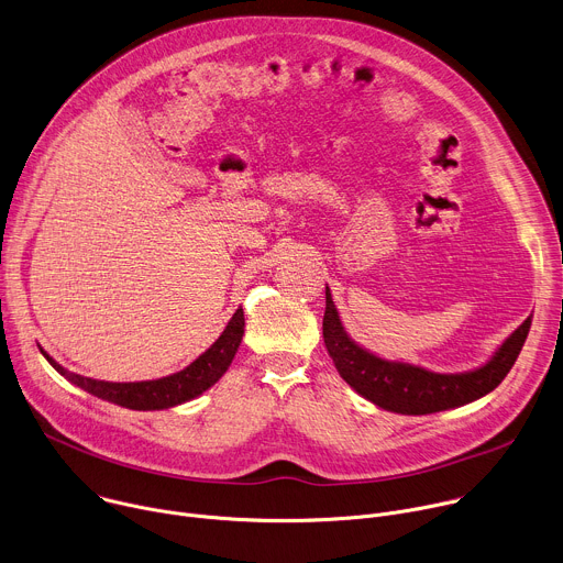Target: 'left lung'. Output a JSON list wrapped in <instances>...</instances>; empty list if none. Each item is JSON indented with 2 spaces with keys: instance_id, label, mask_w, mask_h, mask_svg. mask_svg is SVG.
<instances>
[{
  "instance_id": "obj_1",
  "label": "left lung",
  "mask_w": 563,
  "mask_h": 563,
  "mask_svg": "<svg viewBox=\"0 0 563 563\" xmlns=\"http://www.w3.org/2000/svg\"><path fill=\"white\" fill-rule=\"evenodd\" d=\"M530 323L532 320L526 318L484 367L463 374H437L410 363L378 358L358 347L343 330L330 287H325L323 339L339 374L374 406L396 415H432L465 406L493 391L512 369Z\"/></svg>"
}]
</instances>
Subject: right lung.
<instances>
[{"label":"right lung","instance_id":"right-lung-1","mask_svg":"<svg viewBox=\"0 0 563 563\" xmlns=\"http://www.w3.org/2000/svg\"><path fill=\"white\" fill-rule=\"evenodd\" d=\"M245 334V311L243 307L235 309L231 316L229 325L218 336V341L200 354L189 367L183 372H176L172 376L157 378V380H137V383H109V380H96L79 376L75 372L64 369L59 363H55L46 352V361L73 385L82 387L85 391L109 400V404L129 408V410H167L174 406L185 404L200 396L205 389H209L231 365L240 341Z\"/></svg>","mask_w":563,"mask_h":563}]
</instances>
